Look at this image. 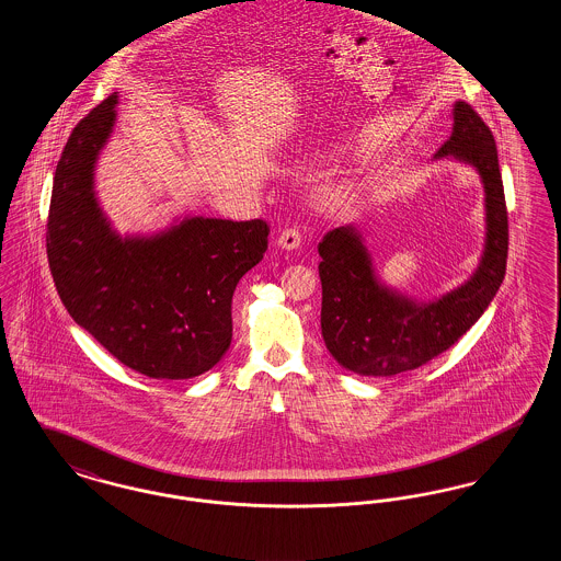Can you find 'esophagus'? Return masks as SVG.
Listing matches in <instances>:
<instances>
[{
    "mask_svg": "<svg viewBox=\"0 0 561 561\" xmlns=\"http://www.w3.org/2000/svg\"><path fill=\"white\" fill-rule=\"evenodd\" d=\"M277 245H279L282 250H296V248L300 245V231H298L296 227L284 229L282 236L277 238Z\"/></svg>",
    "mask_w": 561,
    "mask_h": 561,
    "instance_id": "1",
    "label": "esophagus"
}]
</instances>
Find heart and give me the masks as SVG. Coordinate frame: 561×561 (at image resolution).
<instances>
[{
    "label": "heart",
    "mask_w": 561,
    "mask_h": 561,
    "mask_svg": "<svg viewBox=\"0 0 561 561\" xmlns=\"http://www.w3.org/2000/svg\"><path fill=\"white\" fill-rule=\"evenodd\" d=\"M347 195V183H332V185H328V187L323 188V195H321V197H323L325 204H336V202L345 199Z\"/></svg>",
    "instance_id": "b5f03b06"
}]
</instances>
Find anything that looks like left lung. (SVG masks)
Returning <instances> with one entry per match:
<instances>
[{"instance_id": "obj_1", "label": "left lung", "mask_w": 561, "mask_h": 561, "mask_svg": "<svg viewBox=\"0 0 561 561\" xmlns=\"http://www.w3.org/2000/svg\"><path fill=\"white\" fill-rule=\"evenodd\" d=\"M453 134L435 160H456L480 174L485 238L473 275L433 300H416L380 282L362 233L336 227L320 241L321 336L351 373L393 376L421 368L453 347L483 316L507 268L505 188L494 136L471 105L456 101Z\"/></svg>"}]
</instances>
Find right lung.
Wrapping results in <instances>:
<instances>
[{
	"mask_svg": "<svg viewBox=\"0 0 561 561\" xmlns=\"http://www.w3.org/2000/svg\"><path fill=\"white\" fill-rule=\"evenodd\" d=\"M113 92L69 136L54 174L48 263L69 316L124 366L149 378L208 373L231 345V298L267 250L265 220L183 216L119 236L94 170L117 119Z\"/></svg>",
	"mask_w": 561,
	"mask_h": 561,
	"instance_id": "obj_1",
	"label": "right lung"
}]
</instances>
